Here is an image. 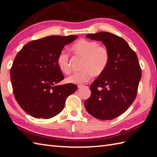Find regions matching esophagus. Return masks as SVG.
Returning <instances> with one entry per match:
<instances>
[{
  "label": "esophagus",
  "instance_id": "esophagus-1",
  "mask_svg": "<svg viewBox=\"0 0 157 157\" xmlns=\"http://www.w3.org/2000/svg\"><path fill=\"white\" fill-rule=\"evenodd\" d=\"M84 86H86V87H87V88H89L90 87V84H86V86L85 85H79L78 86V88H82V87H84Z\"/></svg>",
  "mask_w": 157,
  "mask_h": 157
}]
</instances>
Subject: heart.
Wrapping results in <instances>:
<instances>
[{"label":"heart","mask_w":157,"mask_h":157,"mask_svg":"<svg viewBox=\"0 0 157 157\" xmlns=\"http://www.w3.org/2000/svg\"><path fill=\"white\" fill-rule=\"evenodd\" d=\"M71 51L75 56L84 59L82 64L83 71L68 77L66 82L73 84H82L95 76L101 75L109 65L110 54L105 46H100L96 42L80 39L73 44ZM56 65L62 73L68 74L71 71L69 55L61 52L56 59Z\"/></svg>","instance_id":"b5f03b06"}]
</instances>
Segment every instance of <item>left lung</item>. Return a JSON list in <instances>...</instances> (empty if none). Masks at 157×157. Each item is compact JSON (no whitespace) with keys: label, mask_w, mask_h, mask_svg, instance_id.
I'll use <instances>...</instances> for the list:
<instances>
[{"label":"left lung","mask_w":157,"mask_h":157,"mask_svg":"<svg viewBox=\"0 0 157 157\" xmlns=\"http://www.w3.org/2000/svg\"><path fill=\"white\" fill-rule=\"evenodd\" d=\"M86 38L101 42L110 60L105 71L90 85L85 108L96 119L111 120L123 114L136 97L142 76L138 56L124 39L111 33L88 34Z\"/></svg>","instance_id":"left-lung-1"}]
</instances>
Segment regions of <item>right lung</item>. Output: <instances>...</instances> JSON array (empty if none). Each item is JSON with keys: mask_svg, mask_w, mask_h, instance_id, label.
I'll list each match as a JSON object with an SVG mask.
<instances>
[{"mask_svg": "<svg viewBox=\"0 0 157 157\" xmlns=\"http://www.w3.org/2000/svg\"><path fill=\"white\" fill-rule=\"evenodd\" d=\"M78 36H50L28 43L16 55L11 69L13 94L21 108L35 118L49 119L64 108L78 86L59 85L64 79L56 59Z\"/></svg>", "mask_w": 157, "mask_h": 157, "instance_id": "add662e5", "label": "right lung"}]
</instances>
